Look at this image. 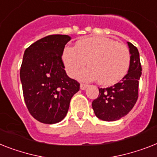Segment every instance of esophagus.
Returning <instances> with one entry per match:
<instances>
[{
  "label": "esophagus",
  "instance_id": "34e87169",
  "mask_svg": "<svg viewBox=\"0 0 157 157\" xmlns=\"http://www.w3.org/2000/svg\"><path fill=\"white\" fill-rule=\"evenodd\" d=\"M87 87H88V85H86V84H81V85H80V89H81V90H85Z\"/></svg>",
  "mask_w": 157,
  "mask_h": 157
}]
</instances>
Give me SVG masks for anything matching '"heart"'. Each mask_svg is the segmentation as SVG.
<instances>
[{"instance_id": "obj_1", "label": "heart", "mask_w": 157, "mask_h": 157, "mask_svg": "<svg viewBox=\"0 0 157 157\" xmlns=\"http://www.w3.org/2000/svg\"><path fill=\"white\" fill-rule=\"evenodd\" d=\"M66 72L81 81H94L103 85H114L127 74L130 52L127 47L104 37H88L76 42L75 48L67 47L62 53Z\"/></svg>"}]
</instances>
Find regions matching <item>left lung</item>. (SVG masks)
I'll return each mask as SVG.
<instances>
[{
  "label": "left lung",
  "mask_w": 157,
  "mask_h": 157,
  "mask_svg": "<svg viewBox=\"0 0 157 157\" xmlns=\"http://www.w3.org/2000/svg\"><path fill=\"white\" fill-rule=\"evenodd\" d=\"M130 52L128 72L118 83L101 89L98 98L92 102L95 115L103 121H116L127 115L138 99L139 81L142 67L138 49L127 42Z\"/></svg>",
  "instance_id": "obj_1"
}]
</instances>
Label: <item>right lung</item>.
I'll return each instance as SVG.
<instances>
[{"mask_svg": "<svg viewBox=\"0 0 157 157\" xmlns=\"http://www.w3.org/2000/svg\"><path fill=\"white\" fill-rule=\"evenodd\" d=\"M71 37L53 34L25 49L20 70L23 97L30 114L46 124L63 120L80 84L68 77L62 53Z\"/></svg>", "mask_w": 157, "mask_h": 157, "instance_id": "1", "label": "right lung"}]
</instances>
